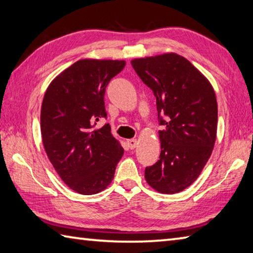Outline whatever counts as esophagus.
<instances>
[{"instance_id": "1", "label": "esophagus", "mask_w": 253, "mask_h": 253, "mask_svg": "<svg viewBox=\"0 0 253 253\" xmlns=\"http://www.w3.org/2000/svg\"><path fill=\"white\" fill-rule=\"evenodd\" d=\"M127 144H128V146H129L130 149H134L135 147L137 146V139H136V138L128 139V140H127Z\"/></svg>"}]
</instances>
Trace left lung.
<instances>
[{
	"instance_id": "obj_1",
	"label": "left lung",
	"mask_w": 253,
	"mask_h": 253,
	"mask_svg": "<svg viewBox=\"0 0 253 253\" xmlns=\"http://www.w3.org/2000/svg\"><path fill=\"white\" fill-rule=\"evenodd\" d=\"M131 65L154 91L163 126L159 160L146 167V181L159 192L176 194L198 178L212 153L218 122L215 94L208 80L180 55L137 58Z\"/></svg>"
}]
</instances>
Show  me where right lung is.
Here are the masks:
<instances>
[{
	"instance_id": "add662e5",
	"label": "right lung",
	"mask_w": 253,
	"mask_h": 253,
	"mask_svg": "<svg viewBox=\"0 0 253 253\" xmlns=\"http://www.w3.org/2000/svg\"><path fill=\"white\" fill-rule=\"evenodd\" d=\"M125 61L81 59L62 72L45 91L41 132L45 151L66 185L82 195H94L112 182L124 149L111 134L106 118V86Z\"/></svg>"
}]
</instances>
